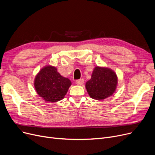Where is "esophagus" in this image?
Listing matches in <instances>:
<instances>
[{
  "instance_id": "obj_1",
  "label": "esophagus",
  "mask_w": 155,
  "mask_h": 155,
  "mask_svg": "<svg viewBox=\"0 0 155 155\" xmlns=\"http://www.w3.org/2000/svg\"><path fill=\"white\" fill-rule=\"evenodd\" d=\"M84 80L83 79H79V80H77L76 81H75V83L77 84V85H83V84H84Z\"/></svg>"
}]
</instances>
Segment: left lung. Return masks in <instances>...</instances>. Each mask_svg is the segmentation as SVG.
Returning <instances> with one entry per match:
<instances>
[{
  "instance_id": "8db88e82",
  "label": "left lung",
  "mask_w": 155,
  "mask_h": 155,
  "mask_svg": "<svg viewBox=\"0 0 155 155\" xmlns=\"http://www.w3.org/2000/svg\"><path fill=\"white\" fill-rule=\"evenodd\" d=\"M117 84V77L114 71L108 68L96 67L85 87L91 98L100 101L114 93Z\"/></svg>"
}]
</instances>
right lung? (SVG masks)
<instances>
[{
	"label": "right lung",
	"mask_w": 155,
	"mask_h": 155,
	"mask_svg": "<svg viewBox=\"0 0 155 155\" xmlns=\"http://www.w3.org/2000/svg\"><path fill=\"white\" fill-rule=\"evenodd\" d=\"M34 85L37 94L44 101L56 102L64 98L71 82L62 77L56 67L48 65L38 73Z\"/></svg>",
	"instance_id": "obj_1"
}]
</instances>
